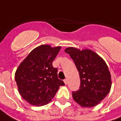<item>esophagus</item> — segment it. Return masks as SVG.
Returning a JSON list of instances; mask_svg holds the SVG:
<instances>
[{
	"mask_svg": "<svg viewBox=\"0 0 121 121\" xmlns=\"http://www.w3.org/2000/svg\"><path fill=\"white\" fill-rule=\"evenodd\" d=\"M63 81H64V83H65V84L66 85H67V82H68V80H67V79H65V80H64Z\"/></svg>",
	"mask_w": 121,
	"mask_h": 121,
	"instance_id": "obj_1",
	"label": "esophagus"
}]
</instances>
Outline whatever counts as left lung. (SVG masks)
I'll use <instances>...</instances> for the list:
<instances>
[{
	"label": "left lung",
	"instance_id": "obj_1",
	"mask_svg": "<svg viewBox=\"0 0 121 121\" xmlns=\"http://www.w3.org/2000/svg\"><path fill=\"white\" fill-rule=\"evenodd\" d=\"M65 52L74 61L80 74V88L73 92L74 101L82 107L95 106L109 93L112 86L106 63L91 50L69 47Z\"/></svg>",
	"mask_w": 121,
	"mask_h": 121
}]
</instances>
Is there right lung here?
I'll use <instances>...</instances> for the list:
<instances>
[{
    "label": "right lung",
    "mask_w": 121,
    "mask_h": 121,
    "mask_svg": "<svg viewBox=\"0 0 121 121\" xmlns=\"http://www.w3.org/2000/svg\"><path fill=\"white\" fill-rule=\"evenodd\" d=\"M61 47L52 48L48 45L35 48L20 64L15 74L20 95L34 106L48 104L59 89L64 86L58 78V69L52 62Z\"/></svg>",
    "instance_id": "right-lung-1"
}]
</instances>
